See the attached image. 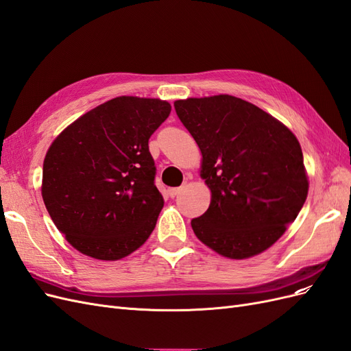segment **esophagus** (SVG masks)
<instances>
[{"label":"esophagus","mask_w":351,"mask_h":351,"mask_svg":"<svg viewBox=\"0 0 351 351\" xmlns=\"http://www.w3.org/2000/svg\"><path fill=\"white\" fill-rule=\"evenodd\" d=\"M180 192H182V187H174V189H169L168 190V195L171 197H176Z\"/></svg>","instance_id":"esophagus-1"}]
</instances>
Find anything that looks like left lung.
Returning <instances> with one entry per match:
<instances>
[{
  "mask_svg": "<svg viewBox=\"0 0 351 351\" xmlns=\"http://www.w3.org/2000/svg\"><path fill=\"white\" fill-rule=\"evenodd\" d=\"M200 154V177L210 190L196 237L230 259L269 249L299 215L309 192L294 133L256 105L214 95L174 102Z\"/></svg>",
  "mask_w": 351,
  "mask_h": 351,
  "instance_id": "1",
  "label": "left lung"
}]
</instances>
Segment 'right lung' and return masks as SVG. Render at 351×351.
Returning a JSON list of instances; mask_svg holds the SVG:
<instances>
[{"label":"right lung","instance_id":"obj_1","mask_svg":"<svg viewBox=\"0 0 351 351\" xmlns=\"http://www.w3.org/2000/svg\"><path fill=\"white\" fill-rule=\"evenodd\" d=\"M169 112L162 99L117 97L79 117L51 143L42 199L80 253L119 261L149 239L164 197L154 184L147 142Z\"/></svg>","mask_w":351,"mask_h":351}]
</instances>
